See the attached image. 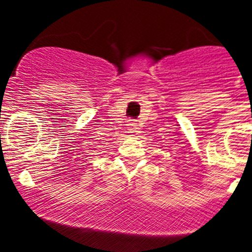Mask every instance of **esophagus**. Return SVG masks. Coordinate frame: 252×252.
Returning <instances> with one entry per match:
<instances>
[{
    "label": "esophagus",
    "instance_id": "obj_1",
    "mask_svg": "<svg viewBox=\"0 0 252 252\" xmlns=\"http://www.w3.org/2000/svg\"><path fill=\"white\" fill-rule=\"evenodd\" d=\"M136 124H135V122L132 121V120H130V121H128V124H127V130H128V132H136Z\"/></svg>",
    "mask_w": 252,
    "mask_h": 252
}]
</instances>
